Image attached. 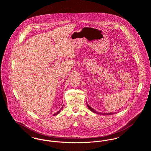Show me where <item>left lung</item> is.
I'll return each mask as SVG.
<instances>
[{
	"mask_svg": "<svg viewBox=\"0 0 151 151\" xmlns=\"http://www.w3.org/2000/svg\"><path fill=\"white\" fill-rule=\"evenodd\" d=\"M87 106H88V109L91 110V111H92V112H93V113H96V114H101V115H111V114H114L115 113H113V112H110V113H101V112H98V111H96L95 110H94L92 108H91L90 106H89L88 104H87Z\"/></svg>",
	"mask_w": 151,
	"mask_h": 151,
	"instance_id": "obj_1",
	"label": "left lung"
}]
</instances>
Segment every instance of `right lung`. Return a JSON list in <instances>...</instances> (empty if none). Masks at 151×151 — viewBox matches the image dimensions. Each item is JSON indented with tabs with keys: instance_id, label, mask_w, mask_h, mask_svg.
I'll return each instance as SVG.
<instances>
[{
	"instance_id": "right-lung-1",
	"label": "right lung",
	"mask_w": 151,
	"mask_h": 151,
	"mask_svg": "<svg viewBox=\"0 0 151 151\" xmlns=\"http://www.w3.org/2000/svg\"><path fill=\"white\" fill-rule=\"evenodd\" d=\"M63 106H62V108H61V109H60V110H59V111H58V112H57V113H55V114H53V116H56V115H57V114H59V113H60V111H61V110H62V108H63Z\"/></svg>"
}]
</instances>
